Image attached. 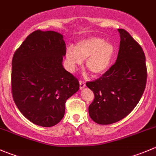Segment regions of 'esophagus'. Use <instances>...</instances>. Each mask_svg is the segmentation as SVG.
Segmentation results:
<instances>
[{
	"mask_svg": "<svg viewBox=\"0 0 156 156\" xmlns=\"http://www.w3.org/2000/svg\"><path fill=\"white\" fill-rule=\"evenodd\" d=\"M79 84H80V89H83V88L85 87V83H84L82 80H80Z\"/></svg>",
	"mask_w": 156,
	"mask_h": 156,
	"instance_id": "34e87169",
	"label": "esophagus"
}]
</instances>
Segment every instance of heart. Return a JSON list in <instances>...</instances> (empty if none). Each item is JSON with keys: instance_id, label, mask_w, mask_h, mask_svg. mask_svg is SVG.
<instances>
[{"instance_id": "1", "label": "heart", "mask_w": 156, "mask_h": 156, "mask_svg": "<svg viewBox=\"0 0 156 156\" xmlns=\"http://www.w3.org/2000/svg\"><path fill=\"white\" fill-rule=\"evenodd\" d=\"M115 53L113 44L105 41L101 37H93L77 44L75 48L69 47L66 50V59L72 68L87 59V68L93 75L103 74L109 68Z\"/></svg>"}]
</instances>
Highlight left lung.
<instances>
[{
	"instance_id": "1",
	"label": "left lung",
	"mask_w": 156,
	"mask_h": 156,
	"mask_svg": "<svg viewBox=\"0 0 156 156\" xmlns=\"http://www.w3.org/2000/svg\"><path fill=\"white\" fill-rule=\"evenodd\" d=\"M118 31L121 41L116 62L98 79L86 83L94 94L89 115L100 125H110L126 117L139 103L146 84L144 50L127 31Z\"/></svg>"
}]
</instances>
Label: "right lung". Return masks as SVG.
<instances>
[{"mask_svg": "<svg viewBox=\"0 0 156 156\" xmlns=\"http://www.w3.org/2000/svg\"><path fill=\"white\" fill-rule=\"evenodd\" d=\"M66 53L62 34L36 30L12 56V98L22 114L39 126L59 123L66 102L79 89L78 80L62 66Z\"/></svg>", "mask_w": 156, "mask_h": 156, "instance_id": "obj_1", "label": "right lung"}]
</instances>
